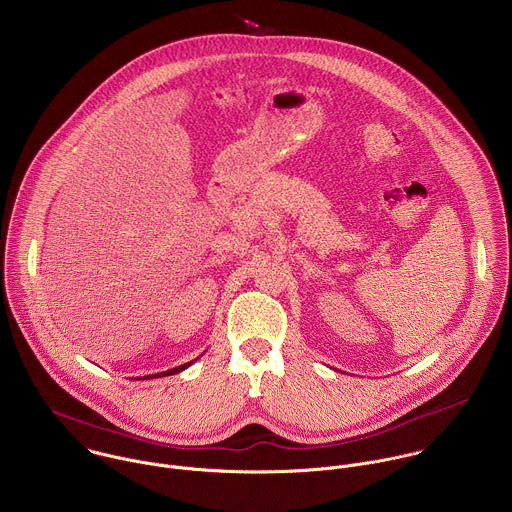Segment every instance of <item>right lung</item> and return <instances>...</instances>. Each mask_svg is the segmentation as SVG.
<instances>
[{"mask_svg": "<svg viewBox=\"0 0 512 512\" xmlns=\"http://www.w3.org/2000/svg\"><path fill=\"white\" fill-rule=\"evenodd\" d=\"M194 361H196V359H192V361H188V363H182V365H178V367H172V369H167V371H163V373H157V375H151V377H143V379H153V377H167V375H174V373H180L182 369L190 367V365H192Z\"/></svg>", "mask_w": 512, "mask_h": 512, "instance_id": "right-lung-1", "label": "right lung"}]
</instances>
